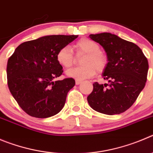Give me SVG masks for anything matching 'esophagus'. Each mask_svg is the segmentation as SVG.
Masks as SVG:
<instances>
[{
	"instance_id": "esophagus-1",
	"label": "esophagus",
	"mask_w": 153,
	"mask_h": 153,
	"mask_svg": "<svg viewBox=\"0 0 153 153\" xmlns=\"http://www.w3.org/2000/svg\"><path fill=\"white\" fill-rule=\"evenodd\" d=\"M81 83V81H80V80H76V81H75V84H76L77 85H80Z\"/></svg>"
}]
</instances>
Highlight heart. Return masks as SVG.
Returning a JSON list of instances; mask_svg holds the SVG:
<instances>
[{
    "label": "heart",
    "mask_w": 153,
    "mask_h": 153,
    "mask_svg": "<svg viewBox=\"0 0 153 153\" xmlns=\"http://www.w3.org/2000/svg\"><path fill=\"white\" fill-rule=\"evenodd\" d=\"M77 54H85L82 59L83 66L68 70L67 75L76 80H84L91 78L97 73L102 72L108 64L106 55L100 51V45L95 41L88 38H81L74 45ZM57 62L63 68H69L75 60L73 52L68 46L62 47L56 53Z\"/></svg>",
    "instance_id": "1"
}]
</instances>
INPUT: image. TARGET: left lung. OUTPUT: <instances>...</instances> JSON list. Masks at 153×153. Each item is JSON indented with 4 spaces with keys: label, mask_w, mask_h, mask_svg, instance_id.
<instances>
[{
    "label": "left lung",
    "mask_w": 153,
    "mask_h": 153,
    "mask_svg": "<svg viewBox=\"0 0 153 153\" xmlns=\"http://www.w3.org/2000/svg\"><path fill=\"white\" fill-rule=\"evenodd\" d=\"M104 48L108 64L102 76L109 84H93L88 97L93 109L105 115H116L128 109L136 101L147 79L149 64L140 48L108 32L90 35Z\"/></svg>",
    "instance_id": "1"
}]
</instances>
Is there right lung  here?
<instances>
[{
	"instance_id": "1",
	"label": "right lung",
	"mask_w": 153,
	"mask_h": 153,
	"mask_svg": "<svg viewBox=\"0 0 153 153\" xmlns=\"http://www.w3.org/2000/svg\"><path fill=\"white\" fill-rule=\"evenodd\" d=\"M77 38L78 35H48L25 41L8 59V88L28 115L49 118L63 108L67 94L75 81L68 78L53 81L63 72L56 53Z\"/></svg>"
}]
</instances>
